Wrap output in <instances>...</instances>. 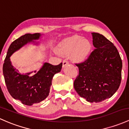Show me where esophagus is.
I'll use <instances>...</instances> for the list:
<instances>
[{
  "label": "esophagus",
  "instance_id": "34e87169",
  "mask_svg": "<svg viewBox=\"0 0 129 129\" xmlns=\"http://www.w3.org/2000/svg\"><path fill=\"white\" fill-rule=\"evenodd\" d=\"M68 64V61L66 60H64L63 61V68H64L65 66H66Z\"/></svg>",
  "mask_w": 129,
  "mask_h": 129
}]
</instances>
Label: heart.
Returning a JSON list of instances; mask_svg holds the SVG:
<instances>
[{
	"mask_svg": "<svg viewBox=\"0 0 129 129\" xmlns=\"http://www.w3.org/2000/svg\"><path fill=\"white\" fill-rule=\"evenodd\" d=\"M91 49L90 41L79 36H74L63 40L58 45L56 50L64 55L71 53V58L75 62L84 60Z\"/></svg>",
	"mask_w": 129,
	"mask_h": 129,
	"instance_id": "heart-1",
	"label": "heart"
}]
</instances>
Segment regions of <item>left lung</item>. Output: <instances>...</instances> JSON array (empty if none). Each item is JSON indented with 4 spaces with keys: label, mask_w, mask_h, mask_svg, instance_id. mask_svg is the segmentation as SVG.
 <instances>
[{
    "label": "left lung",
    "mask_w": 129,
    "mask_h": 129,
    "mask_svg": "<svg viewBox=\"0 0 129 129\" xmlns=\"http://www.w3.org/2000/svg\"><path fill=\"white\" fill-rule=\"evenodd\" d=\"M92 35L95 49L85 61L76 64L79 76L74 87L87 102L98 103L111 97L119 88L122 63L113 43L99 33Z\"/></svg>",
    "instance_id": "obj_1"
}]
</instances>
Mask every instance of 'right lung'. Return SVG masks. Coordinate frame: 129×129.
Instances as JSON below:
<instances>
[{
	"label": "right lung",
	"instance_id": "add662e5",
	"mask_svg": "<svg viewBox=\"0 0 129 129\" xmlns=\"http://www.w3.org/2000/svg\"><path fill=\"white\" fill-rule=\"evenodd\" d=\"M41 36L40 33L26 34L13 41L8 49L3 65L4 79L10 94L13 98L28 106L40 103L48 96L52 78L56 73L61 71L62 63L56 66L45 63L38 71L23 74L13 67L10 58L24 45L34 42V41L39 39Z\"/></svg>",
	"mask_w": 129,
	"mask_h": 129
}]
</instances>
